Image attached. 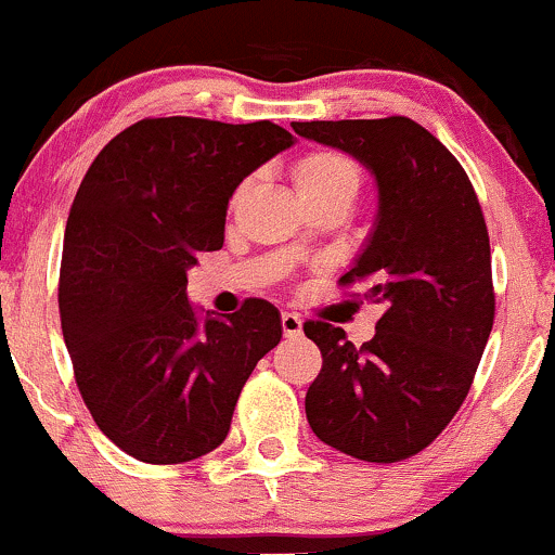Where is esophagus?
Wrapping results in <instances>:
<instances>
[{
	"mask_svg": "<svg viewBox=\"0 0 555 555\" xmlns=\"http://www.w3.org/2000/svg\"><path fill=\"white\" fill-rule=\"evenodd\" d=\"M282 328L284 337H297L302 332V321L297 313H282Z\"/></svg>",
	"mask_w": 555,
	"mask_h": 555,
	"instance_id": "esophagus-1",
	"label": "esophagus"
}]
</instances>
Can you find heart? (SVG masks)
<instances>
[{
    "mask_svg": "<svg viewBox=\"0 0 555 555\" xmlns=\"http://www.w3.org/2000/svg\"><path fill=\"white\" fill-rule=\"evenodd\" d=\"M292 184H295L297 197L306 208L326 203L350 205L356 194L361 192L363 173L352 157L337 150H313L306 152L292 166ZM247 184L236 189L234 197L245 192Z\"/></svg>",
    "mask_w": 555,
    "mask_h": 555,
    "instance_id": "obj_1",
    "label": "heart"
}]
</instances>
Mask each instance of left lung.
<instances>
[{"label":"left lung","mask_w":555,"mask_h":555,"mask_svg":"<svg viewBox=\"0 0 555 555\" xmlns=\"http://www.w3.org/2000/svg\"><path fill=\"white\" fill-rule=\"evenodd\" d=\"M295 133L347 152L379 189V212L343 287L382 306L356 347L345 328L306 321L324 366L306 395L321 442L371 464L431 446L466 400L495 319L490 236L466 170L416 120H310Z\"/></svg>","instance_id":"1"}]
</instances>
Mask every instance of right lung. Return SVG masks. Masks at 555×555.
Returning <instances> with one entry per match:
<instances>
[{
	"mask_svg": "<svg viewBox=\"0 0 555 555\" xmlns=\"http://www.w3.org/2000/svg\"><path fill=\"white\" fill-rule=\"evenodd\" d=\"M292 144L271 120L144 118L109 139L78 186L60 266L63 337L91 418L137 461L184 464L221 446L242 387L282 339L266 300L199 324L186 271L223 247L242 179Z\"/></svg>",
	"mask_w": 555,
	"mask_h": 555,
	"instance_id": "1",
	"label": "right lung"
}]
</instances>
